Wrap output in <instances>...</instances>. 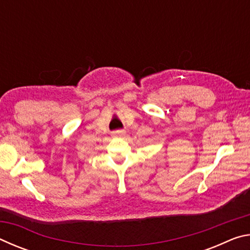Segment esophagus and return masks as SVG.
<instances>
[{
    "instance_id": "1",
    "label": "esophagus",
    "mask_w": 250,
    "mask_h": 250,
    "mask_svg": "<svg viewBox=\"0 0 250 250\" xmlns=\"http://www.w3.org/2000/svg\"><path fill=\"white\" fill-rule=\"evenodd\" d=\"M125 134V131H124V130H118V131H115V132H112V137L121 138V137H124Z\"/></svg>"
}]
</instances>
